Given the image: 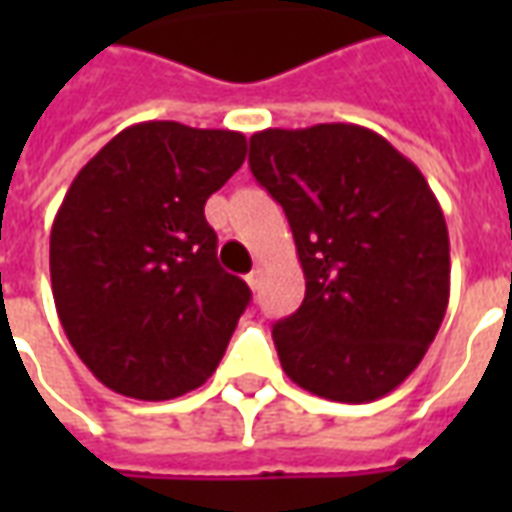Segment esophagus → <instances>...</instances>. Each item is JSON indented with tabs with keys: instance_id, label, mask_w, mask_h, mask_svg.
I'll return each mask as SVG.
<instances>
[{
	"instance_id": "obj_1",
	"label": "esophagus",
	"mask_w": 512,
	"mask_h": 512,
	"mask_svg": "<svg viewBox=\"0 0 512 512\" xmlns=\"http://www.w3.org/2000/svg\"><path fill=\"white\" fill-rule=\"evenodd\" d=\"M260 282H263V271H260V268H255V271H252V274L246 277V285H249L252 290H257V288H260Z\"/></svg>"
}]
</instances>
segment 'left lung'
Segmentation results:
<instances>
[{
    "instance_id": "obj_1",
    "label": "left lung",
    "mask_w": 512,
    "mask_h": 512,
    "mask_svg": "<svg viewBox=\"0 0 512 512\" xmlns=\"http://www.w3.org/2000/svg\"><path fill=\"white\" fill-rule=\"evenodd\" d=\"M249 167L288 216L307 279L271 332L282 370L337 403L389 395L450 301V235L425 175L354 123L257 131Z\"/></svg>"
}]
</instances>
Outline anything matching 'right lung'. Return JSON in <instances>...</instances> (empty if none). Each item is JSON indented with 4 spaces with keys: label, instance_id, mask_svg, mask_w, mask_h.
<instances>
[{
    "label": "right lung",
    "instance_id": "obj_1",
    "mask_svg": "<svg viewBox=\"0 0 512 512\" xmlns=\"http://www.w3.org/2000/svg\"><path fill=\"white\" fill-rule=\"evenodd\" d=\"M244 158L238 131L147 120L73 178L51 224V293L73 351L117 395L172 400L222 362L252 293L219 266L205 200Z\"/></svg>",
    "mask_w": 512,
    "mask_h": 512
}]
</instances>
